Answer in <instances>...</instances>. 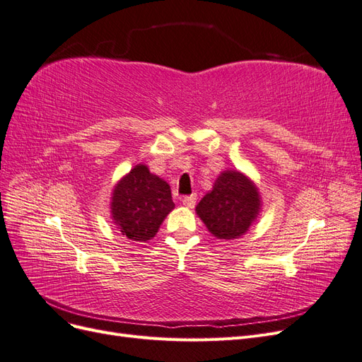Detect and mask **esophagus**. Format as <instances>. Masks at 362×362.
<instances>
[{
	"mask_svg": "<svg viewBox=\"0 0 362 362\" xmlns=\"http://www.w3.org/2000/svg\"><path fill=\"white\" fill-rule=\"evenodd\" d=\"M182 205L185 208H193L196 205V194H190V196H185V198H182Z\"/></svg>",
	"mask_w": 362,
	"mask_h": 362,
	"instance_id": "1",
	"label": "esophagus"
}]
</instances>
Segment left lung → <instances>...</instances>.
Segmentation results:
<instances>
[{
  "instance_id": "1",
  "label": "left lung",
  "mask_w": 362,
  "mask_h": 362,
  "mask_svg": "<svg viewBox=\"0 0 362 362\" xmlns=\"http://www.w3.org/2000/svg\"><path fill=\"white\" fill-rule=\"evenodd\" d=\"M261 194L257 184L240 170H223L201 202L199 216L216 238L234 240L245 235L261 213Z\"/></svg>"
}]
</instances>
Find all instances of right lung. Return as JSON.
Returning <instances> with one entry per match:
<instances>
[{
  "instance_id": "add662e5",
  "label": "right lung",
  "mask_w": 362,
  "mask_h": 362,
  "mask_svg": "<svg viewBox=\"0 0 362 362\" xmlns=\"http://www.w3.org/2000/svg\"><path fill=\"white\" fill-rule=\"evenodd\" d=\"M169 184L136 164L117 181L112 192V221L128 240L145 243L156 237L166 216L173 210Z\"/></svg>"
}]
</instances>
